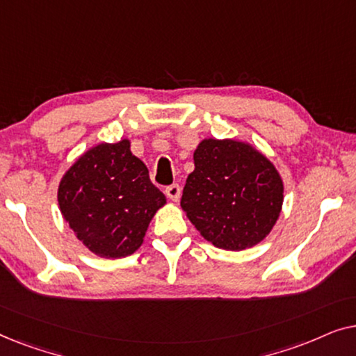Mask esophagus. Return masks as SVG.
I'll use <instances>...</instances> for the list:
<instances>
[{"mask_svg": "<svg viewBox=\"0 0 356 356\" xmlns=\"http://www.w3.org/2000/svg\"><path fill=\"white\" fill-rule=\"evenodd\" d=\"M165 194L172 199V201L178 202L179 201V196H181V188H179V184H170V186H167V189H165Z\"/></svg>", "mask_w": 356, "mask_h": 356, "instance_id": "1", "label": "esophagus"}]
</instances>
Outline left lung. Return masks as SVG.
<instances>
[{"label":"left lung","instance_id":"1","mask_svg":"<svg viewBox=\"0 0 356 356\" xmlns=\"http://www.w3.org/2000/svg\"><path fill=\"white\" fill-rule=\"evenodd\" d=\"M284 204V183L274 163L235 139H204L194 150V172L181 207L201 236L222 250L261 243Z\"/></svg>","mask_w":356,"mask_h":356}]
</instances>
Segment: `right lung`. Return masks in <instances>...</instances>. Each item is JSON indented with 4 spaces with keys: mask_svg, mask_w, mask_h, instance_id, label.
Listing matches in <instances>:
<instances>
[{
    "mask_svg": "<svg viewBox=\"0 0 356 356\" xmlns=\"http://www.w3.org/2000/svg\"><path fill=\"white\" fill-rule=\"evenodd\" d=\"M128 139L102 143L81 155L61 178L58 204L77 240L106 259L133 254L167 199L149 178Z\"/></svg>",
    "mask_w": 356,
    "mask_h": 356,
    "instance_id": "obj_1",
    "label": "right lung"
}]
</instances>
